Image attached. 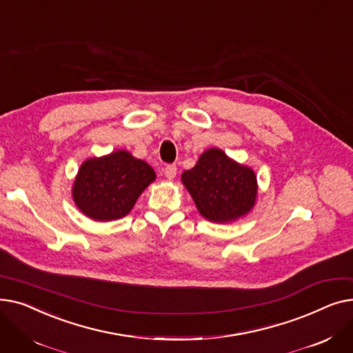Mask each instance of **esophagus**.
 Instances as JSON below:
<instances>
[{"label": "esophagus", "mask_w": 353, "mask_h": 353, "mask_svg": "<svg viewBox=\"0 0 353 353\" xmlns=\"http://www.w3.org/2000/svg\"><path fill=\"white\" fill-rule=\"evenodd\" d=\"M176 173H177L176 164H169V165L164 167V176L169 180H173L176 177Z\"/></svg>", "instance_id": "obj_1"}]
</instances>
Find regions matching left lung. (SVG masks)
I'll return each instance as SVG.
<instances>
[{
  "label": "left lung",
  "instance_id": "obj_1",
  "mask_svg": "<svg viewBox=\"0 0 353 353\" xmlns=\"http://www.w3.org/2000/svg\"><path fill=\"white\" fill-rule=\"evenodd\" d=\"M181 181L199 213L216 223L243 217L256 203L254 172L228 157L220 148L213 147L203 153L193 169L183 172Z\"/></svg>",
  "mask_w": 353,
  "mask_h": 353
}]
</instances>
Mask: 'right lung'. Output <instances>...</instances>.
Instances as JSON below:
<instances>
[{"instance_id": "1", "label": "right lung", "mask_w": 353, "mask_h": 353, "mask_svg": "<svg viewBox=\"0 0 353 353\" xmlns=\"http://www.w3.org/2000/svg\"><path fill=\"white\" fill-rule=\"evenodd\" d=\"M156 173L125 150L87 159L72 186V199L90 219L110 221L130 213Z\"/></svg>"}]
</instances>
